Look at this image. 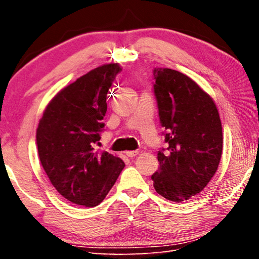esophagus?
<instances>
[{"label":"esophagus","instance_id":"esophagus-1","mask_svg":"<svg viewBox=\"0 0 259 259\" xmlns=\"http://www.w3.org/2000/svg\"><path fill=\"white\" fill-rule=\"evenodd\" d=\"M138 151H126L125 152V155L126 156H129V157H135L136 155H137L138 154Z\"/></svg>","mask_w":259,"mask_h":259}]
</instances>
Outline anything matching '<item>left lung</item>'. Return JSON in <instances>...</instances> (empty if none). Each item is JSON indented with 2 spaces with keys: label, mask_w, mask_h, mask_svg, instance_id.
<instances>
[{
  "label": "left lung",
  "mask_w": 259,
  "mask_h": 259,
  "mask_svg": "<svg viewBox=\"0 0 259 259\" xmlns=\"http://www.w3.org/2000/svg\"><path fill=\"white\" fill-rule=\"evenodd\" d=\"M154 94L168 148L157 153L152 176L160 195L182 202L211 181L223 152L222 122L216 104L191 77L171 68H154Z\"/></svg>",
  "instance_id": "1"
}]
</instances>
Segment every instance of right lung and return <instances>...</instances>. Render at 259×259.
I'll return each mask as SVG.
<instances>
[{"label":"right lung","instance_id":"add662e5","mask_svg":"<svg viewBox=\"0 0 259 259\" xmlns=\"http://www.w3.org/2000/svg\"><path fill=\"white\" fill-rule=\"evenodd\" d=\"M121 72L117 63L91 69L65 87L43 112L36 129L38 157L59 194L96 207L124 168L120 157L95 150L104 128L108 89Z\"/></svg>","mask_w":259,"mask_h":259}]
</instances>
